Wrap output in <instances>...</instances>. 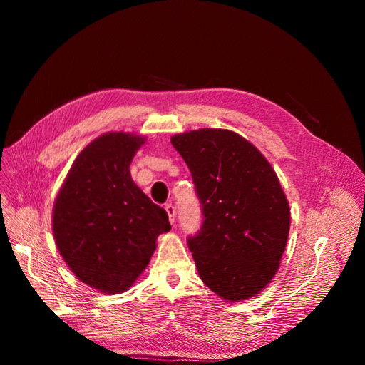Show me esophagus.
Returning <instances> with one entry per match:
<instances>
[{
  "label": "esophagus",
  "mask_w": 365,
  "mask_h": 365,
  "mask_svg": "<svg viewBox=\"0 0 365 365\" xmlns=\"http://www.w3.org/2000/svg\"><path fill=\"white\" fill-rule=\"evenodd\" d=\"M165 212H167V215H168V220H170V223H171V225H175V217H176V208L173 207L171 204H167V205H165Z\"/></svg>",
  "instance_id": "34e87169"
}]
</instances>
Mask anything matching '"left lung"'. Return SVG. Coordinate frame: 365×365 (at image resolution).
<instances>
[{
  "label": "left lung",
  "mask_w": 365,
  "mask_h": 365,
  "mask_svg": "<svg viewBox=\"0 0 365 365\" xmlns=\"http://www.w3.org/2000/svg\"><path fill=\"white\" fill-rule=\"evenodd\" d=\"M195 183L202 225L187 238L210 290L240 302L259 294L279 267L290 231V207L277 173L240 134L201 128L176 134Z\"/></svg>",
  "instance_id": "obj_1"
}]
</instances>
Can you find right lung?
Masks as SVG:
<instances>
[{
    "instance_id": "add662e5",
    "label": "right lung",
    "mask_w": 365,
    "mask_h": 365,
    "mask_svg": "<svg viewBox=\"0 0 365 365\" xmlns=\"http://www.w3.org/2000/svg\"><path fill=\"white\" fill-rule=\"evenodd\" d=\"M145 138L105 133L73 161L53 207L57 248L75 277L106 294L128 290L171 229L130 176Z\"/></svg>"
}]
</instances>
